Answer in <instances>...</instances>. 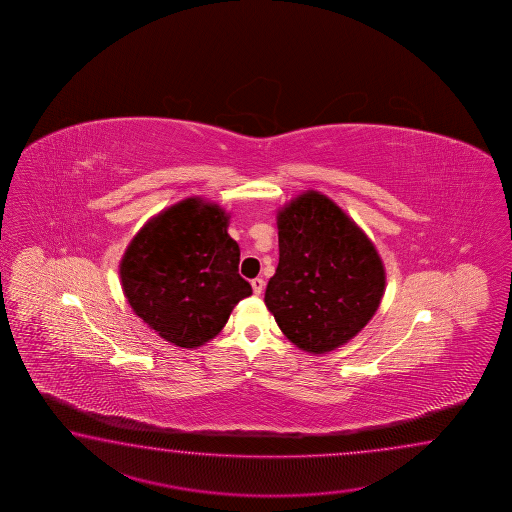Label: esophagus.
<instances>
[{"label": "esophagus", "mask_w": 512, "mask_h": 512, "mask_svg": "<svg viewBox=\"0 0 512 512\" xmlns=\"http://www.w3.org/2000/svg\"><path fill=\"white\" fill-rule=\"evenodd\" d=\"M251 285L254 294H261V291H263V287H265V282H263L261 278H254V280H251Z\"/></svg>", "instance_id": "esophagus-1"}]
</instances>
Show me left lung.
<instances>
[{"label": "left lung", "instance_id": "8db88e82", "mask_svg": "<svg viewBox=\"0 0 512 512\" xmlns=\"http://www.w3.org/2000/svg\"><path fill=\"white\" fill-rule=\"evenodd\" d=\"M280 261L265 305L283 335L311 355L346 346L381 305L386 269L368 234L322 192L276 212Z\"/></svg>", "mask_w": 512, "mask_h": 512}]
</instances>
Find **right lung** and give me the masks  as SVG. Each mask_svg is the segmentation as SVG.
Masks as SVG:
<instances>
[{"label":"right lung","instance_id":"add662e5","mask_svg":"<svg viewBox=\"0 0 512 512\" xmlns=\"http://www.w3.org/2000/svg\"><path fill=\"white\" fill-rule=\"evenodd\" d=\"M229 223L218 203L186 197L148 219L122 254L120 285L133 313L174 346L207 344L252 294Z\"/></svg>","mask_w":512,"mask_h":512}]
</instances>
